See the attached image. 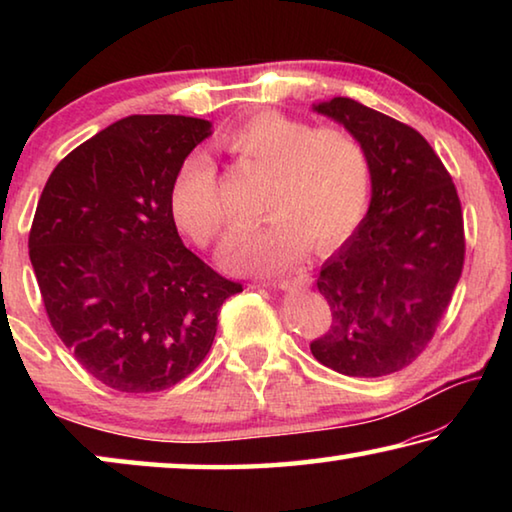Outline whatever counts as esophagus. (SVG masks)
Instances as JSON below:
<instances>
[{
    "label": "esophagus",
    "instance_id": "obj_1",
    "mask_svg": "<svg viewBox=\"0 0 512 512\" xmlns=\"http://www.w3.org/2000/svg\"><path fill=\"white\" fill-rule=\"evenodd\" d=\"M266 287H273V289H291V284H293V280H268V282H264Z\"/></svg>",
    "mask_w": 512,
    "mask_h": 512
}]
</instances>
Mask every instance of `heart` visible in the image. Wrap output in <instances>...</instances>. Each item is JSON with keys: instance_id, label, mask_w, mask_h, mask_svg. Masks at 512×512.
<instances>
[{"instance_id": "b5f03b06", "label": "heart", "mask_w": 512, "mask_h": 512, "mask_svg": "<svg viewBox=\"0 0 512 512\" xmlns=\"http://www.w3.org/2000/svg\"><path fill=\"white\" fill-rule=\"evenodd\" d=\"M221 149L268 171L262 228L241 232L223 250L235 271L273 273L307 250L325 253L357 228L368 201L370 167L357 137L341 126H318L264 110L216 137ZM171 216L196 244L221 237L225 216L216 167L203 151L189 153L173 176Z\"/></svg>"}]
</instances>
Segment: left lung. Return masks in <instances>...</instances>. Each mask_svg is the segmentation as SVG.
Listing matches in <instances>:
<instances>
[{"instance_id":"1","label":"left lung","mask_w":512,"mask_h":512,"mask_svg":"<svg viewBox=\"0 0 512 512\" xmlns=\"http://www.w3.org/2000/svg\"><path fill=\"white\" fill-rule=\"evenodd\" d=\"M311 108L357 137L370 167L366 216L320 266L332 325L311 354L348 377L393 375L427 348L461 277V201L411 126L348 97Z\"/></svg>"}]
</instances>
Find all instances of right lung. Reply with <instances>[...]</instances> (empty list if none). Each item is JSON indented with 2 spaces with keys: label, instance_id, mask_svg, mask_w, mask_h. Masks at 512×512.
Instances as JSON below:
<instances>
[{
  "label": "right lung",
  "instance_id": "1",
  "mask_svg": "<svg viewBox=\"0 0 512 512\" xmlns=\"http://www.w3.org/2000/svg\"><path fill=\"white\" fill-rule=\"evenodd\" d=\"M212 121L131 115L58 162L38 201L29 257L56 329L94 379L121 393L176 386L210 352L241 291L185 248L173 176Z\"/></svg>",
  "mask_w": 512,
  "mask_h": 512
}]
</instances>
